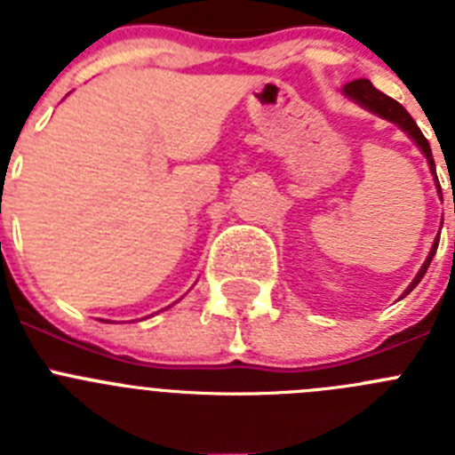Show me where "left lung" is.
I'll return each instance as SVG.
<instances>
[{
    "mask_svg": "<svg viewBox=\"0 0 455 455\" xmlns=\"http://www.w3.org/2000/svg\"><path fill=\"white\" fill-rule=\"evenodd\" d=\"M344 95H347L348 100H353L355 104H360L363 108H367V111H371V114H376L378 118H385V120H389V123L396 124V127H401V130H403L405 134L410 136V139L415 140L417 148L421 150V155L426 156L428 168H431L433 178H435V182H437L435 162H433L431 146H428V140H426V136L421 134V130L417 127L415 120H412V116H410L408 111H405V108L401 107L399 102H396V100L387 98L385 92H380L378 88H373V84L369 82V79H355V82L347 84V86H344ZM435 187H437V191H440V182H437ZM440 196H442V191H440ZM437 241H440V239H435L431 252H428V257H426L424 267L419 268V273L415 275V280L410 283L408 291H410V289H415L417 284L421 283V277H424L426 268H428V264H431L433 255H435V251H437ZM408 291H405V293H408Z\"/></svg>",
    "mask_w": 455,
    "mask_h": 455,
    "instance_id": "8db88e82",
    "label": "left lung"
}]
</instances>
